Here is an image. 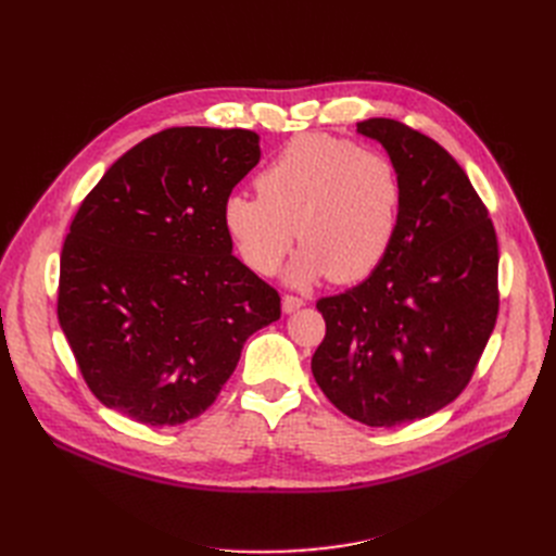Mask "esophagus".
<instances>
[{"label": "esophagus", "instance_id": "esophagus-1", "mask_svg": "<svg viewBox=\"0 0 556 556\" xmlns=\"http://www.w3.org/2000/svg\"><path fill=\"white\" fill-rule=\"evenodd\" d=\"M304 304H306L304 299H299V296H294V294H285V296H282V313H294V311H299Z\"/></svg>", "mask_w": 556, "mask_h": 556}]
</instances>
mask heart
<instances>
[{
	"label": "heart",
	"instance_id": "1",
	"mask_svg": "<svg viewBox=\"0 0 556 556\" xmlns=\"http://www.w3.org/2000/svg\"><path fill=\"white\" fill-rule=\"evenodd\" d=\"M255 188L257 197L233 192L223 204L227 237L255 274L276 271L294 233L304 245L285 278L299 288L327 276L364 280L390 255L403 182L378 150L329 134H301L264 166Z\"/></svg>",
	"mask_w": 556,
	"mask_h": 556
}]
</instances>
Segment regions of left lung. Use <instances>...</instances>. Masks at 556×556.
<instances>
[{"label": "left lung", "mask_w": 556, "mask_h": 556, "mask_svg": "<svg viewBox=\"0 0 556 556\" xmlns=\"http://www.w3.org/2000/svg\"><path fill=\"white\" fill-rule=\"evenodd\" d=\"M357 131L399 169L401 220L371 276L317 301L327 333L311 368L341 413L396 427L441 410L473 376L496 325L498 243L445 148L390 117H368Z\"/></svg>", "instance_id": "left-lung-1"}]
</instances>
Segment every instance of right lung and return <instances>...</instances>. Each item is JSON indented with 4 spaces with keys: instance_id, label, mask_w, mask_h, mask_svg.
<instances>
[{
    "instance_id": "add662e5",
    "label": "right lung",
    "mask_w": 556,
    "mask_h": 556,
    "mask_svg": "<svg viewBox=\"0 0 556 556\" xmlns=\"http://www.w3.org/2000/svg\"><path fill=\"white\" fill-rule=\"evenodd\" d=\"M250 129L172 127L111 164L66 233L58 317L92 394L141 425L204 413L280 296L231 255L223 204Z\"/></svg>"
}]
</instances>
